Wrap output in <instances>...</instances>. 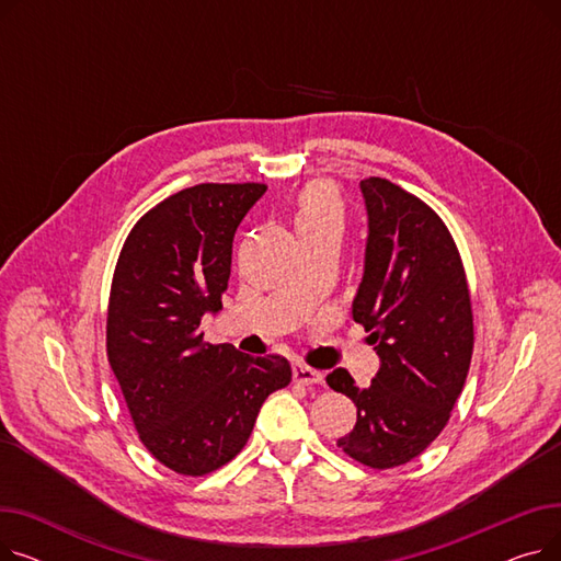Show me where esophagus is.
<instances>
[{
  "mask_svg": "<svg viewBox=\"0 0 561 561\" xmlns=\"http://www.w3.org/2000/svg\"><path fill=\"white\" fill-rule=\"evenodd\" d=\"M293 379L298 381V385H322V373L316 370V368H309V366H302L298 364L296 368H293Z\"/></svg>",
  "mask_w": 561,
  "mask_h": 561,
  "instance_id": "esophagus-1",
  "label": "esophagus"
}]
</instances>
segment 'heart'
Returning a JSON list of instances; mask_svg holds the SVG:
<instances>
[{
	"label": "heart",
	"mask_w": 561,
	"mask_h": 561,
	"mask_svg": "<svg viewBox=\"0 0 561 561\" xmlns=\"http://www.w3.org/2000/svg\"><path fill=\"white\" fill-rule=\"evenodd\" d=\"M293 222L298 233L309 236L330 227H341L343 222V202L336 188L330 182H311L307 184L293 206Z\"/></svg>",
	"instance_id": "obj_1"
}]
</instances>
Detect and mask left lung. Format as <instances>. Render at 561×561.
Segmentation results:
<instances>
[{
	"label": "left lung",
	"instance_id": "left-lung-1",
	"mask_svg": "<svg viewBox=\"0 0 561 561\" xmlns=\"http://www.w3.org/2000/svg\"><path fill=\"white\" fill-rule=\"evenodd\" d=\"M359 186L368 241L352 318L370 332L379 370L357 387L336 368L328 385L357 404V423L336 446L385 470L419 457L450 421L473 357V309L446 222L381 176Z\"/></svg>",
	"mask_w": 561,
	"mask_h": 561
}]
</instances>
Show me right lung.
<instances>
[{
	"label": "right lung",
	"instance_id": "right-lung-1",
	"mask_svg": "<svg viewBox=\"0 0 561 561\" xmlns=\"http://www.w3.org/2000/svg\"><path fill=\"white\" fill-rule=\"evenodd\" d=\"M265 184H197L129 231L115 263L106 355L142 446L180 476L214 473L243 450L259 409L290 381L279 355L204 341L222 309L231 243Z\"/></svg>",
	"mask_w": 561,
	"mask_h": 561
}]
</instances>
